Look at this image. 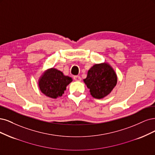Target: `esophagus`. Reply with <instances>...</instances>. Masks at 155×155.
Listing matches in <instances>:
<instances>
[{
    "label": "esophagus",
    "mask_w": 155,
    "mask_h": 155,
    "mask_svg": "<svg viewBox=\"0 0 155 155\" xmlns=\"http://www.w3.org/2000/svg\"><path fill=\"white\" fill-rule=\"evenodd\" d=\"M73 78H74V81H78V82L81 81V77L78 76V75L74 76Z\"/></svg>",
    "instance_id": "34e87169"
}]
</instances>
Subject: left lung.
<instances>
[{
  "instance_id": "8db88e82",
  "label": "left lung",
  "mask_w": 155,
  "mask_h": 155,
  "mask_svg": "<svg viewBox=\"0 0 155 155\" xmlns=\"http://www.w3.org/2000/svg\"><path fill=\"white\" fill-rule=\"evenodd\" d=\"M117 75L107 62L96 64L89 69L84 82L89 89L90 94L97 99L104 98L111 93L117 83Z\"/></svg>"
}]
</instances>
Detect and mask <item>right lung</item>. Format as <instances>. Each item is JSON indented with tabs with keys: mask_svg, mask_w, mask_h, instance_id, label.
<instances>
[{
	"mask_svg": "<svg viewBox=\"0 0 155 155\" xmlns=\"http://www.w3.org/2000/svg\"><path fill=\"white\" fill-rule=\"evenodd\" d=\"M73 81L71 77L64 75L58 69L51 68L43 72L38 81V87L45 96L51 98L61 97L66 87Z\"/></svg>",
	"mask_w": 155,
	"mask_h": 155,
	"instance_id": "right-lung-1",
	"label": "right lung"
}]
</instances>
